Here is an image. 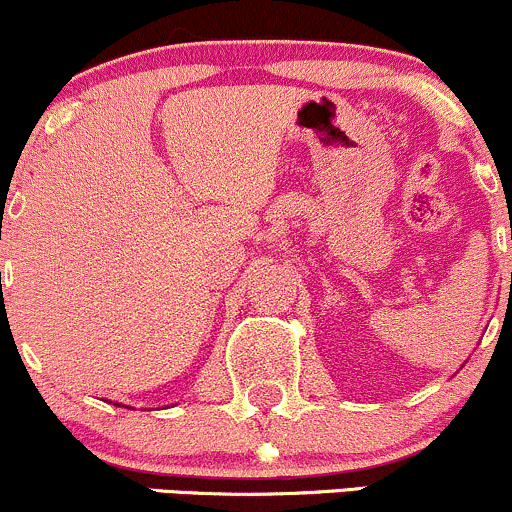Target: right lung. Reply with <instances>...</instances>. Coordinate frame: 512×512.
Returning <instances> with one entry per match:
<instances>
[{
	"label": "right lung",
	"mask_w": 512,
	"mask_h": 512,
	"mask_svg": "<svg viewBox=\"0 0 512 512\" xmlns=\"http://www.w3.org/2000/svg\"><path fill=\"white\" fill-rule=\"evenodd\" d=\"M115 407H127V404H120V402H115ZM127 409H132V407H127Z\"/></svg>",
	"instance_id": "obj_1"
}]
</instances>
